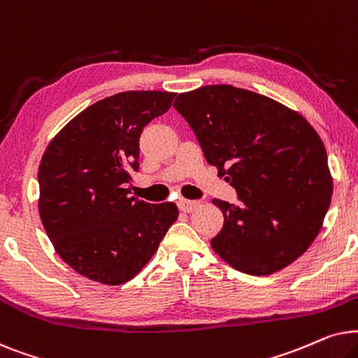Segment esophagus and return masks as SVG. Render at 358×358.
<instances>
[{
    "label": "esophagus",
    "mask_w": 358,
    "mask_h": 358,
    "mask_svg": "<svg viewBox=\"0 0 358 358\" xmlns=\"http://www.w3.org/2000/svg\"><path fill=\"white\" fill-rule=\"evenodd\" d=\"M176 204H178V208L182 209L183 213H192V211H194V209L199 206V201H194V199L180 198L178 201H176Z\"/></svg>",
    "instance_id": "1"
}]
</instances>
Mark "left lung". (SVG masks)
I'll use <instances>...</instances> for the list:
<instances>
[{
  "label": "left lung",
  "instance_id": "obj_1",
  "mask_svg": "<svg viewBox=\"0 0 358 358\" xmlns=\"http://www.w3.org/2000/svg\"><path fill=\"white\" fill-rule=\"evenodd\" d=\"M204 159L237 192L213 199L224 226L211 247L242 273L265 276L301 257L321 231L332 196L324 144L301 114L231 85L178 94Z\"/></svg>",
  "mask_w": 358,
  "mask_h": 358
}]
</instances>
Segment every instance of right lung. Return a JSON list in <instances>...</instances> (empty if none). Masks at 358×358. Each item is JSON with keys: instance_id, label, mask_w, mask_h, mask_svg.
<instances>
[{"instance_id": "obj_1", "label": "right lung", "mask_w": 358, "mask_h": 358, "mask_svg": "<svg viewBox=\"0 0 358 358\" xmlns=\"http://www.w3.org/2000/svg\"><path fill=\"white\" fill-rule=\"evenodd\" d=\"M175 93L124 92L92 104L54 137L39 165V213L57 254L93 282L139 273L178 217L175 203L150 204L126 187L139 171V139Z\"/></svg>"}]
</instances>
